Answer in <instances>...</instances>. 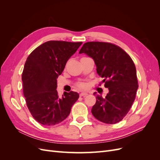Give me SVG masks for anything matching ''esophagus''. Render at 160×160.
Returning <instances> with one entry per match:
<instances>
[{
  "label": "esophagus",
  "mask_w": 160,
  "mask_h": 160,
  "mask_svg": "<svg viewBox=\"0 0 160 160\" xmlns=\"http://www.w3.org/2000/svg\"><path fill=\"white\" fill-rule=\"evenodd\" d=\"M87 95H88V93H86V92H82V93H81L79 94V95L81 97H82V96H86Z\"/></svg>",
  "instance_id": "esophagus-1"
}]
</instances>
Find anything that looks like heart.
Instances as JSON below:
<instances>
[{
	"mask_svg": "<svg viewBox=\"0 0 160 160\" xmlns=\"http://www.w3.org/2000/svg\"><path fill=\"white\" fill-rule=\"evenodd\" d=\"M79 87L80 88H85V85L84 83H80V84L79 85Z\"/></svg>",
	"mask_w": 160,
	"mask_h": 160,
	"instance_id": "heart-1",
	"label": "heart"
}]
</instances>
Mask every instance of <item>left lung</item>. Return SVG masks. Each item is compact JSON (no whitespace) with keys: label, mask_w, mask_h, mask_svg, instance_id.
I'll return each mask as SVG.
<instances>
[{"label":"left lung","mask_w":160,"mask_h":160,"mask_svg":"<svg viewBox=\"0 0 160 160\" xmlns=\"http://www.w3.org/2000/svg\"><path fill=\"white\" fill-rule=\"evenodd\" d=\"M79 53L93 59L97 72L109 89L105 98L97 95L92 114L105 123L119 122L129 112L138 89L133 61L122 48L109 42H85Z\"/></svg>","instance_id":"obj_1"}]
</instances>
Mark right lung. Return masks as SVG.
<instances>
[{"label": "right lung", "mask_w": 160, "mask_h": 160, "mask_svg": "<svg viewBox=\"0 0 160 160\" xmlns=\"http://www.w3.org/2000/svg\"><path fill=\"white\" fill-rule=\"evenodd\" d=\"M82 42L49 41L34 50L27 59L22 74L23 93L32 117L44 125L65 120L78 99L77 92L58 96L57 79Z\"/></svg>", "instance_id": "add662e5"}]
</instances>
